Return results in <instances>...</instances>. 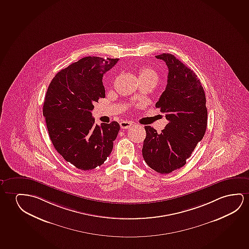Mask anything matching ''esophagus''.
Segmentation results:
<instances>
[{"label":"esophagus","instance_id":"obj_1","mask_svg":"<svg viewBox=\"0 0 249 249\" xmlns=\"http://www.w3.org/2000/svg\"><path fill=\"white\" fill-rule=\"evenodd\" d=\"M120 126L123 129H127V128H129L130 126H133V123L131 122H122V123H120Z\"/></svg>","mask_w":249,"mask_h":249}]
</instances>
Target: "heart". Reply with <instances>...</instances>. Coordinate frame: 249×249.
Returning <instances> with one entry per match:
<instances>
[{
    "mask_svg": "<svg viewBox=\"0 0 249 249\" xmlns=\"http://www.w3.org/2000/svg\"><path fill=\"white\" fill-rule=\"evenodd\" d=\"M139 79H149V80H152L157 83L159 80V75H158V72H156L154 69L144 67V68L140 69V71H139Z\"/></svg>",
    "mask_w": 249,
    "mask_h": 249,
    "instance_id": "obj_1",
    "label": "heart"
}]
</instances>
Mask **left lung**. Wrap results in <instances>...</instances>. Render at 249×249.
I'll return each mask as SVG.
<instances>
[{
    "instance_id": "8db88e82",
    "label": "left lung",
    "mask_w": 249,
    "mask_h": 249,
    "mask_svg": "<svg viewBox=\"0 0 249 249\" xmlns=\"http://www.w3.org/2000/svg\"><path fill=\"white\" fill-rule=\"evenodd\" d=\"M156 57L165 61L169 69L165 90L156 104L169 123L161 134L151 126H144L142 155L152 170L169 174L186 164L205 135L206 95L195 72L175 55L163 53Z\"/></svg>"
}]
</instances>
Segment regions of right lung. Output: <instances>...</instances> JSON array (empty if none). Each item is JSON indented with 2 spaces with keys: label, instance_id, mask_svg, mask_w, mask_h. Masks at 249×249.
Returning a JSON list of instances; mask_svg holds the SVG:
<instances>
[{
  "label": "right lung",
  "instance_id": "1",
  "mask_svg": "<svg viewBox=\"0 0 249 249\" xmlns=\"http://www.w3.org/2000/svg\"><path fill=\"white\" fill-rule=\"evenodd\" d=\"M119 59L87 56L61 69L51 80L43 103L51 142L67 162L81 170L105 162L119 133V123L94 125L91 110L105 98L103 76Z\"/></svg>",
  "mask_w": 249,
  "mask_h": 249
}]
</instances>
